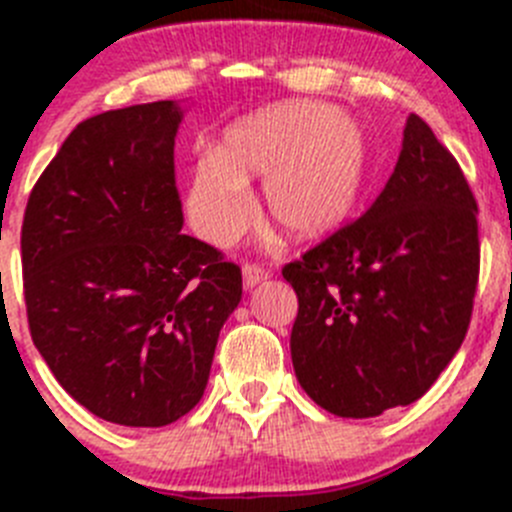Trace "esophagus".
<instances>
[{
  "instance_id": "1",
  "label": "esophagus",
  "mask_w": 512,
  "mask_h": 512,
  "mask_svg": "<svg viewBox=\"0 0 512 512\" xmlns=\"http://www.w3.org/2000/svg\"><path fill=\"white\" fill-rule=\"evenodd\" d=\"M266 279H269V271H266L264 266H259V264L243 266V287L246 289L259 287V284L266 282Z\"/></svg>"
}]
</instances>
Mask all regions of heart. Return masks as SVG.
Instances as JSON below:
<instances>
[{"mask_svg":"<svg viewBox=\"0 0 512 512\" xmlns=\"http://www.w3.org/2000/svg\"><path fill=\"white\" fill-rule=\"evenodd\" d=\"M264 176V212L292 241L341 228L366 176V138L318 102H277L230 122L215 151L194 158L184 210L197 235L228 246L253 215L248 182Z\"/></svg>","mask_w":512,"mask_h":512,"instance_id":"b5f03b06","label":"heart"}]
</instances>
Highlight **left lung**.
I'll return each instance as SVG.
<instances>
[{
	"mask_svg": "<svg viewBox=\"0 0 512 512\" xmlns=\"http://www.w3.org/2000/svg\"><path fill=\"white\" fill-rule=\"evenodd\" d=\"M282 274L300 302L289 348L312 402L377 418L431 390L467 336L479 238L472 189L418 115L377 202Z\"/></svg>",
	"mask_w": 512,
	"mask_h": 512,
	"instance_id": "8db88e82",
	"label": "left lung"
}]
</instances>
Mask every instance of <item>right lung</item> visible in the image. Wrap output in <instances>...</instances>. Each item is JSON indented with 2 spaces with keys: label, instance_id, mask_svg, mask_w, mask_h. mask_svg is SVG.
Listing matches in <instances>:
<instances>
[{
  "label": "right lung",
  "instance_id": "1",
  "mask_svg": "<svg viewBox=\"0 0 512 512\" xmlns=\"http://www.w3.org/2000/svg\"><path fill=\"white\" fill-rule=\"evenodd\" d=\"M182 102L79 122L33 187L22 274L33 343L107 423L161 428L200 402L241 269L182 235L174 140Z\"/></svg>",
  "mask_w": 512,
  "mask_h": 512
}]
</instances>
